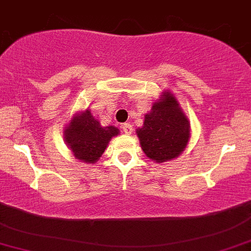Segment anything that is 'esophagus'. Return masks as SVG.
Listing matches in <instances>:
<instances>
[{
	"label": "esophagus",
	"mask_w": 251,
	"mask_h": 251,
	"mask_svg": "<svg viewBox=\"0 0 251 251\" xmlns=\"http://www.w3.org/2000/svg\"><path fill=\"white\" fill-rule=\"evenodd\" d=\"M123 131L126 133V135H131V132H132V126L130 125V124H123Z\"/></svg>",
	"instance_id": "1"
}]
</instances>
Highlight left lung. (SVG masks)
<instances>
[{"instance_id": "1", "label": "left lung", "mask_w": 251, "mask_h": 251, "mask_svg": "<svg viewBox=\"0 0 251 251\" xmlns=\"http://www.w3.org/2000/svg\"><path fill=\"white\" fill-rule=\"evenodd\" d=\"M191 125L173 93L164 92L153 103L144 116L142 127L137 128L142 151L156 163L177 158L187 147L191 137Z\"/></svg>"}]
</instances>
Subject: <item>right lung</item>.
Returning a JSON list of instances; mask_svg holds the SVG:
<instances>
[{"instance_id": "right-lung-1", "label": "right lung", "mask_w": 251, "mask_h": 251, "mask_svg": "<svg viewBox=\"0 0 251 251\" xmlns=\"http://www.w3.org/2000/svg\"><path fill=\"white\" fill-rule=\"evenodd\" d=\"M120 133L114 126L103 127L91 111L75 114L64 130V141L74 156L83 163L93 164L102 156L109 141Z\"/></svg>"}]
</instances>
